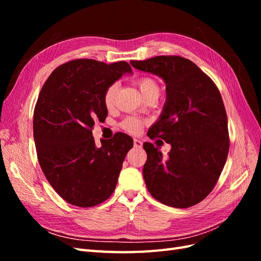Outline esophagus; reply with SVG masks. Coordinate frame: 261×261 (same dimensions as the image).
Wrapping results in <instances>:
<instances>
[{
    "label": "esophagus",
    "mask_w": 261,
    "mask_h": 261,
    "mask_svg": "<svg viewBox=\"0 0 261 261\" xmlns=\"http://www.w3.org/2000/svg\"><path fill=\"white\" fill-rule=\"evenodd\" d=\"M134 146H135L136 148H141V147H143V143H141L139 139L135 138V139H134Z\"/></svg>",
    "instance_id": "34e87169"
}]
</instances>
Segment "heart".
Here are the masks:
<instances>
[{"instance_id":"1","label":"heart","mask_w":261,"mask_h":261,"mask_svg":"<svg viewBox=\"0 0 261 261\" xmlns=\"http://www.w3.org/2000/svg\"><path fill=\"white\" fill-rule=\"evenodd\" d=\"M137 86H138L141 96H143L144 98L147 97L148 94H151V93L159 94V92H160L159 84H158L151 77L140 78V80L137 82ZM116 91H117L116 85H111L107 89V91L105 93V97H103V101H105V105L108 109L113 108V106L115 103ZM141 126H143V122L138 120V118H136V117H127L122 123V127L132 134L138 133L141 128Z\"/></svg>"}]
</instances>
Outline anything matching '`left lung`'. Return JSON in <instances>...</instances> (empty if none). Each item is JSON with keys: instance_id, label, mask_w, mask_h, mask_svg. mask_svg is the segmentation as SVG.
<instances>
[{"instance_id": "left-lung-1", "label": "left lung", "mask_w": 261, "mask_h": 261, "mask_svg": "<svg viewBox=\"0 0 261 261\" xmlns=\"http://www.w3.org/2000/svg\"><path fill=\"white\" fill-rule=\"evenodd\" d=\"M134 68L159 76L167 99L148 136L171 145L168 156L145 143L143 174L153 198L174 208H188L210 194L228 153L225 108L220 91L195 63L180 57L130 61Z\"/></svg>"}]
</instances>
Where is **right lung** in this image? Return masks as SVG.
Wrapping results in <instances>:
<instances>
[{"label":"right lung","instance_id":"add662e5","mask_svg":"<svg viewBox=\"0 0 261 261\" xmlns=\"http://www.w3.org/2000/svg\"><path fill=\"white\" fill-rule=\"evenodd\" d=\"M124 74H133L124 61L74 60L53 70L38 97L34 113L38 160L54 191L74 206L88 208L108 199L133 148V138L124 133L101 139L97 147L91 132L94 121L108 115L107 89Z\"/></svg>","mask_w":261,"mask_h":261}]
</instances>
